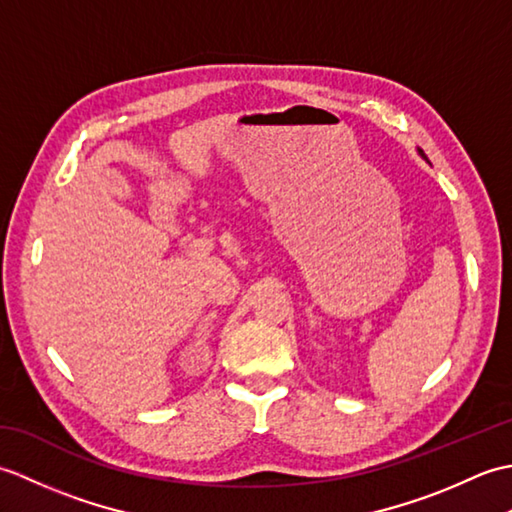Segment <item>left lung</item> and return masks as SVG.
I'll use <instances>...</instances> for the list:
<instances>
[{"label": "left lung", "mask_w": 512, "mask_h": 512, "mask_svg": "<svg viewBox=\"0 0 512 512\" xmlns=\"http://www.w3.org/2000/svg\"><path fill=\"white\" fill-rule=\"evenodd\" d=\"M420 156H422V158H427V156H424V154H422V151H420Z\"/></svg>", "instance_id": "left-lung-1"}]
</instances>
